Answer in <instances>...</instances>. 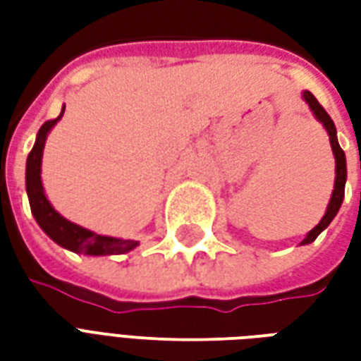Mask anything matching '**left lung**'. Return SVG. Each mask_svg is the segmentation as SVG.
<instances>
[{"instance_id":"obj_1","label":"left lung","mask_w":361,"mask_h":361,"mask_svg":"<svg viewBox=\"0 0 361 361\" xmlns=\"http://www.w3.org/2000/svg\"><path fill=\"white\" fill-rule=\"evenodd\" d=\"M303 100L305 104L310 106V110L313 111V116L317 119L319 123H323L325 127V131L329 133V141H331V149H333L334 154V189H333V195H331V201L326 204V211L323 214V219L319 220V224L313 230L307 232V235L302 240V245H307V243L315 242V238H317L323 230H325L333 219L336 216V212L341 211V204L344 201V185H346V157H344V150L341 149V145H338V139H336V127H334V121L331 119V116L326 114L325 108L317 102V98L311 94L310 90H303L302 92Z\"/></svg>"}]
</instances>
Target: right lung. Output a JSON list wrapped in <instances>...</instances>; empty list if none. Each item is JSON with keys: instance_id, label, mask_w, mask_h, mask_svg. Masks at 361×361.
<instances>
[{"instance_id": "right-lung-1", "label": "right lung", "mask_w": 361, "mask_h": 361, "mask_svg": "<svg viewBox=\"0 0 361 361\" xmlns=\"http://www.w3.org/2000/svg\"><path fill=\"white\" fill-rule=\"evenodd\" d=\"M66 111V106H61V114L58 118L46 121L40 131L36 135V141L32 150L28 152L27 158V195L28 203H30V211L32 216L38 222V226L42 228L44 234L50 240L66 247V250L73 251V253H85V255H92V257H102V255H121L127 251L135 250L139 242L135 240H121V238H111V235L96 234L89 228H82L75 224L71 220L63 219L44 193L42 185V154L44 145L48 139V133L51 127L58 123L61 116Z\"/></svg>"}]
</instances>
